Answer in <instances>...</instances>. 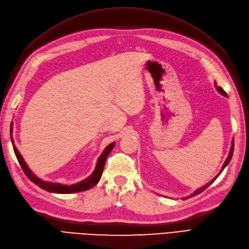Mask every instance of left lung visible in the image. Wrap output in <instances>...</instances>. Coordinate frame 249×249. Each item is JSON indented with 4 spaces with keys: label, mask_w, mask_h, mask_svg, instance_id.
<instances>
[{
    "label": "left lung",
    "mask_w": 249,
    "mask_h": 249,
    "mask_svg": "<svg viewBox=\"0 0 249 249\" xmlns=\"http://www.w3.org/2000/svg\"><path fill=\"white\" fill-rule=\"evenodd\" d=\"M216 89L218 90V92L221 93L222 95H224V96H228L227 92H225L224 90H223V89H222L220 86H217V85H216ZM232 153H233V142H232V145H231V152H230V155H229V157H228V159L225 160V162H224V164H223V166H222V170H223V169L225 168V166H227V165L230 163V161H231V157H232ZM222 170H221V171H222ZM221 171H220V173H221ZM220 173H219V175H220ZM219 175H218V176H219ZM218 176H217L215 178H218ZM215 178H214V179H212V180H211V182H210V183H208L206 186H203L202 188H200V189H198V190L195 191L193 194H191V196H195V195H197V194L201 193L203 190H206L207 188H208V187H209L211 184H212V183L214 182ZM187 198H188V197H187Z\"/></svg>",
    "instance_id": "1"
}]
</instances>
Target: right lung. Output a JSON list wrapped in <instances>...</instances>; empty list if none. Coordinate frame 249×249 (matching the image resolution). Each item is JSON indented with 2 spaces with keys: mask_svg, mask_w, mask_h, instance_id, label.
<instances>
[{
  "mask_svg": "<svg viewBox=\"0 0 249 249\" xmlns=\"http://www.w3.org/2000/svg\"><path fill=\"white\" fill-rule=\"evenodd\" d=\"M12 132V125L10 127V133ZM11 135V134H10ZM13 143V140H12ZM115 143L113 142L111 144H109L105 150L103 152V154L100 156L99 160H97L96 163V166L94 171L92 172V175L88 177L87 178H85L84 180H82V182L78 183V184H74V185H62V184H57V183H51V182H44V180H41L40 178H38L37 177H35L33 175V172L29 169L28 165L26 164L24 158H22L19 154V152L18 150V148L14 146L13 144V150H14V154H16L17 158H18V161L20 165L21 169L24 170L25 175L29 178V179L33 182L34 184H36L38 187H40L41 189L49 191V192H54V193H64V194H69V193H74V192H81V191H86L90 188L94 187L97 183H99V180L101 179L102 177V173L104 170V166H105V163H106V159L107 157L109 156V154L111 153V150L114 147Z\"/></svg>",
  "mask_w": 249,
  "mask_h": 249,
  "instance_id": "right-lung-1",
  "label": "right lung"
}]
</instances>
